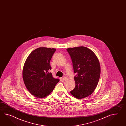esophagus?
I'll return each mask as SVG.
<instances>
[{"instance_id":"1","label":"esophagus","mask_w":126,"mask_h":126,"mask_svg":"<svg viewBox=\"0 0 126 126\" xmlns=\"http://www.w3.org/2000/svg\"><path fill=\"white\" fill-rule=\"evenodd\" d=\"M62 79L63 80H66V77H65V76L63 77L62 78Z\"/></svg>"}]
</instances>
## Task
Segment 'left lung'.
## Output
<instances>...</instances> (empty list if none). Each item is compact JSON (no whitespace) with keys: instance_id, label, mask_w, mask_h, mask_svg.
I'll use <instances>...</instances> for the list:
<instances>
[{"instance_id":"1","label":"left lung","mask_w":126,"mask_h":126,"mask_svg":"<svg viewBox=\"0 0 126 126\" xmlns=\"http://www.w3.org/2000/svg\"><path fill=\"white\" fill-rule=\"evenodd\" d=\"M71 56L76 86L71 95L78 99L90 95L95 89L101 74L100 64L95 53L84 46L66 49Z\"/></svg>"}]
</instances>
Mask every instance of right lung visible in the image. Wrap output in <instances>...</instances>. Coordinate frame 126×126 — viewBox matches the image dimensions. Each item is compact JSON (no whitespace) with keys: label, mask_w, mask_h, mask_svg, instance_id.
<instances>
[{"label":"right lung","mask_w":126,"mask_h":126,"mask_svg":"<svg viewBox=\"0 0 126 126\" xmlns=\"http://www.w3.org/2000/svg\"><path fill=\"white\" fill-rule=\"evenodd\" d=\"M56 49L40 47L28 56L23 69V78L26 87L31 94L39 98L49 95L59 79L55 78L49 71L50 62Z\"/></svg>","instance_id":"add662e5"}]
</instances>
